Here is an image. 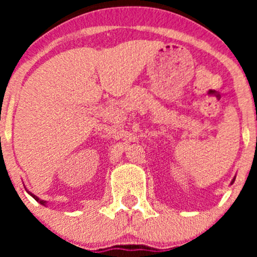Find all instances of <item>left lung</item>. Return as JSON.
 <instances>
[{"mask_svg": "<svg viewBox=\"0 0 257 257\" xmlns=\"http://www.w3.org/2000/svg\"><path fill=\"white\" fill-rule=\"evenodd\" d=\"M234 181H235V179H232V181H231V184H232V183H234Z\"/></svg>", "mask_w": 257, "mask_h": 257, "instance_id": "1", "label": "left lung"}]
</instances>
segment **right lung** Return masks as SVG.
Returning a JSON list of instances; mask_svg holds the SVG:
<instances>
[{
	"label": "right lung",
	"mask_w": 257,
	"mask_h": 257,
	"mask_svg": "<svg viewBox=\"0 0 257 257\" xmlns=\"http://www.w3.org/2000/svg\"><path fill=\"white\" fill-rule=\"evenodd\" d=\"M28 194H30V195H31V196H32V198H33V199H35V200L40 201V204H42V205H46V201H45V200H41V199H40V198H37V196H36V195H33V194H32V193H30V191H28Z\"/></svg>",
	"instance_id": "1"
}]
</instances>
